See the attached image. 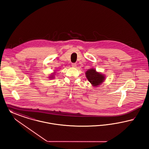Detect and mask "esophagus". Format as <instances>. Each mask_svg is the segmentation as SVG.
I'll return each mask as SVG.
<instances>
[{"label":"esophagus","instance_id":"1","mask_svg":"<svg viewBox=\"0 0 149 149\" xmlns=\"http://www.w3.org/2000/svg\"><path fill=\"white\" fill-rule=\"evenodd\" d=\"M77 66V64L76 63H72V67H74V68H76Z\"/></svg>","mask_w":149,"mask_h":149}]
</instances>
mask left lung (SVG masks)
Here are the masks:
<instances>
[{
	"mask_svg": "<svg viewBox=\"0 0 149 149\" xmlns=\"http://www.w3.org/2000/svg\"><path fill=\"white\" fill-rule=\"evenodd\" d=\"M86 78L88 81L95 87L100 85L105 80V76L96 72L94 68H91L86 71Z\"/></svg>",
	"mask_w": 149,
	"mask_h": 149,
	"instance_id": "obj_1",
	"label": "left lung"
}]
</instances>
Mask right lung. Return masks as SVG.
<instances>
[{"instance_id":"add662e5","label":"right lung","mask_w":149,"mask_h":149,"mask_svg":"<svg viewBox=\"0 0 149 149\" xmlns=\"http://www.w3.org/2000/svg\"><path fill=\"white\" fill-rule=\"evenodd\" d=\"M53 75H54V74H53V75H52V76H50V77H49V78H54V76H53Z\"/></svg>"}]
</instances>
